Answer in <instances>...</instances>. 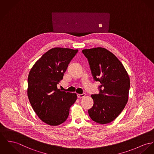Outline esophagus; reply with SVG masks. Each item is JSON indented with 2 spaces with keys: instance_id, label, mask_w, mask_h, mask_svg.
<instances>
[{
  "instance_id": "obj_1",
  "label": "esophagus",
  "mask_w": 154,
  "mask_h": 154,
  "mask_svg": "<svg viewBox=\"0 0 154 154\" xmlns=\"http://www.w3.org/2000/svg\"><path fill=\"white\" fill-rule=\"evenodd\" d=\"M85 95H86L85 94H77V97H78L79 98H82L84 97Z\"/></svg>"
}]
</instances>
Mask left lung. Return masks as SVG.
<instances>
[{
	"instance_id": "obj_1",
	"label": "left lung",
	"mask_w": 154,
	"mask_h": 154,
	"mask_svg": "<svg viewBox=\"0 0 154 154\" xmlns=\"http://www.w3.org/2000/svg\"><path fill=\"white\" fill-rule=\"evenodd\" d=\"M88 59L94 79L100 82V93L91 95L94 105L88 109L90 118L105 124L116 119L128 100L130 80L118 58L106 48H95L82 51Z\"/></svg>"
}]
</instances>
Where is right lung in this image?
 I'll return each instance as SVG.
<instances>
[{"mask_svg": "<svg viewBox=\"0 0 154 154\" xmlns=\"http://www.w3.org/2000/svg\"><path fill=\"white\" fill-rule=\"evenodd\" d=\"M77 51L68 48H53L35 62L29 72V101L38 117L49 125L63 123L77 98L76 93L61 91L57 87Z\"/></svg>", "mask_w": 154, "mask_h": 154, "instance_id": "obj_1", "label": "right lung"}]
</instances>
